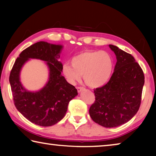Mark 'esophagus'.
<instances>
[{
	"label": "esophagus",
	"instance_id": "1",
	"mask_svg": "<svg viewBox=\"0 0 156 156\" xmlns=\"http://www.w3.org/2000/svg\"><path fill=\"white\" fill-rule=\"evenodd\" d=\"M84 87H77V90L78 92H80L83 90H84Z\"/></svg>",
	"mask_w": 156,
	"mask_h": 156
}]
</instances>
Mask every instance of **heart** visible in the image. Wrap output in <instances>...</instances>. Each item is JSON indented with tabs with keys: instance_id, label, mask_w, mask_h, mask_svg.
Wrapping results in <instances>:
<instances>
[{
	"instance_id": "heart-1",
	"label": "heart",
	"mask_w": 156,
	"mask_h": 156,
	"mask_svg": "<svg viewBox=\"0 0 156 156\" xmlns=\"http://www.w3.org/2000/svg\"><path fill=\"white\" fill-rule=\"evenodd\" d=\"M72 64L62 65V73L69 83L74 84L81 79L91 87L103 86L112 77L114 63L112 57L106 51L89 50L76 55Z\"/></svg>"
}]
</instances>
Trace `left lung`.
Returning <instances> with one entry per match:
<instances>
[{
    "label": "left lung",
    "instance_id": "8db88e82",
    "mask_svg": "<svg viewBox=\"0 0 156 156\" xmlns=\"http://www.w3.org/2000/svg\"><path fill=\"white\" fill-rule=\"evenodd\" d=\"M117 62L109 82L94 89L95 101L89 115L95 122L107 128L127 122L140 106L144 76L133 56L109 44Z\"/></svg>",
    "mask_w": 156,
    "mask_h": 156
}]
</instances>
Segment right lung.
<instances>
[{
    "label": "right lung",
    "mask_w": 156,
    "mask_h": 156,
    "mask_svg": "<svg viewBox=\"0 0 156 156\" xmlns=\"http://www.w3.org/2000/svg\"><path fill=\"white\" fill-rule=\"evenodd\" d=\"M62 48L60 44L38 42L20 53L10 72L14 105L25 118L37 125L49 126L58 122L65 115L69 102L78 95L75 87L61 75L62 64L58 60ZM30 58L44 60L50 69L48 82L36 92L26 90L20 81L21 68Z\"/></svg>",
    "instance_id": "obj_1"
}]
</instances>
